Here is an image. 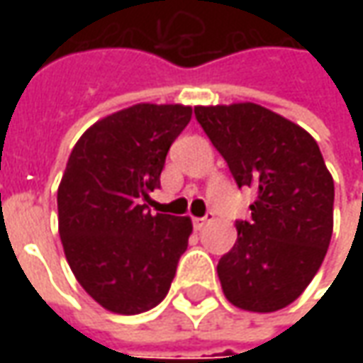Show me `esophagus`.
<instances>
[{"mask_svg":"<svg viewBox=\"0 0 363 363\" xmlns=\"http://www.w3.org/2000/svg\"><path fill=\"white\" fill-rule=\"evenodd\" d=\"M212 221H213V212H208L204 218H194V220H192V223H194V229H198V231H200V229L204 228V225L212 223Z\"/></svg>","mask_w":363,"mask_h":363,"instance_id":"34e87169","label":"esophagus"}]
</instances>
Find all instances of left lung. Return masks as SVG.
<instances>
[{"label": "left lung", "mask_w": 363, "mask_h": 363, "mask_svg": "<svg viewBox=\"0 0 363 363\" xmlns=\"http://www.w3.org/2000/svg\"><path fill=\"white\" fill-rule=\"evenodd\" d=\"M237 186L255 190L251 221H237L218 262L221 289L239 309L272 313L296 301L333 237L335 182L309 132L255 103L194 106Z\"/></svg>", "instance_id": "1"}]
</instances>
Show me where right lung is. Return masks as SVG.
<instances>
[{"mask_svg": "<svg viewBox=\"0 0 363 363\" xmlns=\"http://www.w3.org/2000/svg\"><path fill=\"white\" fill-rule=\"evenodd\" d=\"M192 116L184 104L140 103L77 140L58 186L67 264L106 311L138 315L165 299L192 233L190 218L151 216L167 151Z\"/></svg>", "mask_w": 363, "mask_h": 363, "instance_id": "right-lung-1", "label": "right lung"}]
</instances>
